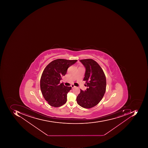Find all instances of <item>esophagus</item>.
Here are the masks:
<instances>
[{"instance_id":"esophagus-1","label":"esophagus","mask_w":148,"mask_h":148,"mask_svg":"<svg viewBox=\"0 0 148 148\" xmlns=\"http://www.w3.org/2000/svg\"><path fill=\"white\" fill-rule=\"evenodd\" d=\"M71 87H72V88H75V86H74V84H72V85H71Z\"/></svg>"}]
</instances>
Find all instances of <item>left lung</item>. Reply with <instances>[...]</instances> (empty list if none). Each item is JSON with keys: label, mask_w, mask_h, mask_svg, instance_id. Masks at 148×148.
Instances as JSON below:
<instances>
[{"label": "left lung", "mask_w": 148, "mask_h": 148, "mask_svg": "<svg viewBox=\"0 0 148 148\" xmlns=\"http://www.w3.org/2000/svg\"><path fill=\"white\" fill-rule=\"evenodd\" d=\"M79 61L86 69L83 80L86 81L85 86L87 88L84 91L80 89L76 101L84 108H92L101 101L106 92V75L101 66L92 59H84Z\"/></svg>", "instance_id": "8db88e82"}]
</instances>
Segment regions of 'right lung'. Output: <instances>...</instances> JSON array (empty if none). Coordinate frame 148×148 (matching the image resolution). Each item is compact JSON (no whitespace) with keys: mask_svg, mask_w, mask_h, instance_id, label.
Instances as JSON below:
<instances>
[{"mask_svg":"<svg viewBox=\"0 0 148 148\" xmlns=\"http://www.w3.org/2000/svg\"><path fill=\"white\" fill-rule=\"evenodd\" d=\"M77 60L59 59L51 61L42 72L40 86L42 96L50 106L54 107L61 106L66 103L67 94L72 87L60 83L68 68Z\"/></svg>","mask_w":148,"mask_h":148,"instance_id":"1","label":"right lung"}]
</instances>
